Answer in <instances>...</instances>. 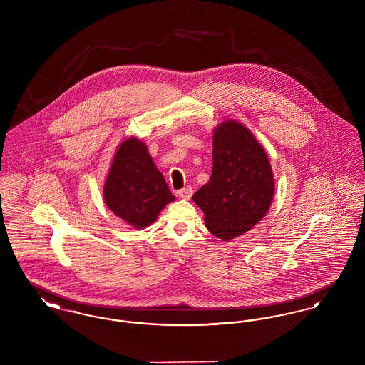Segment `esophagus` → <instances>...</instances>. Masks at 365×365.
Instances as JSON below:
<instances>
[{
	"label": "esophagus",
	"mask_w": 365,
	"mask_h": 365,
	"mask_svg": "<svg viewBox=\"0 0 365 365\" xmlns=\"http://www.w3.org/2000/svg\"><path fill=\"white\" fill-rule=\"evenodd\" d=\"M178 195L182 200H190L191 195H192V189H191L190 186H187V187L178 191Z\"/></svg>",
	"instance_id": "obj_1"
}]
</instances>
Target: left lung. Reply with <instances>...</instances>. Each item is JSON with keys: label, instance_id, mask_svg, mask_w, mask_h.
<instances>
[{"label": "left lung", "instance_id": "1", "mask_svg": "<svg viewBox=\"0 0 365 365\" xmlns=\"http://www.w3.org/2000/svg\"><path fill=\"white\" fill-rule=\"evenodd\" d=\"M212 175L192 194L209 231L230 241L256 226L271 207L275 179L271 163L252 131L237 120L213 130Z\"/></svg>", "mask_w": 365, "mask_h": 365}]
</instances>
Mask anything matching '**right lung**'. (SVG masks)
<instances>
[{"instance_id": "right-lung-1", "label": "right lung", "mask_w": 365, "mask_h": 365, "mask_svg": "<svg viewBox=\"0 0 365 365\" xmlns=\"http://www.w3.org/2000/svg\"><path fill=\"white\" fill-rule=\"evenodd\" d=\"M104 201L118 217L137 230L155 223L164 207L175 201L148 146L137 137L119 145L105 179Z\"/></svg>"}]
</instances>
